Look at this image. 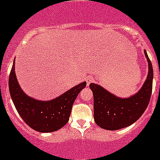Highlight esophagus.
I'll use <instances>...</instances> for the list:
<instances>
[{
    "label": "esophagus",
    "mask_w": 160,
    "mask_h": 160,
    "mask_svg": "<svg viewBox=\"0 0 160 160\" xmlns=\"http://www.w3.org/2000/svg\"><path fill=\"white\" fill-rule=\"evenodd\" d=\"M92 81H93L92 77H87V78H86V82H87V84H88V85H89L90 83H91Z\"/></svg>",
    "instance_id": "esophagus-1"
}]
</instances>
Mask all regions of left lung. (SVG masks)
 Returning <instances> with one entry per match:
<instances>
[{
  "mask_svg": "<svg viewBox=\"0 0 160 160\" xmlns=\"http://www.w3.org/2000/svg\"><path fill=\"white\" fill-rule=\"evenodd\" d=\"M148 61L146 80L136 94L128 98L117 97L102 86L89 85L94 95V118L96 124L108 131H116L131 126L146 109L152 90L153 69L151 61L144 51Z\"/></svg>",
  "mask_w": 160,
  "mask_h": 160,
  "instance_id": "1",
  "label": "left lung"
}]
</instances>
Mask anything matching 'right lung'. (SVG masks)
<instances>
[{
    "mask_svg": "<svg viewBox=\"0 0 160 160\" xmlns=\"http://www.w3.org/2000/svg\"><path fill=\"white\" fill-rule=\"evenodd\" d=\"M15 62L14 59L9 76V91L22 119L28 126L39 132L50 133L61 129L69 121L73 102L80 91L86 87V81L52 100H37L28 96L20 88L15 74Z\"/></svg>",
    "mask_w": 160,
    "mask_h": 160,
    "instance_id": "right-lung-1",
    "label": "right lung"
}]
</instances>
